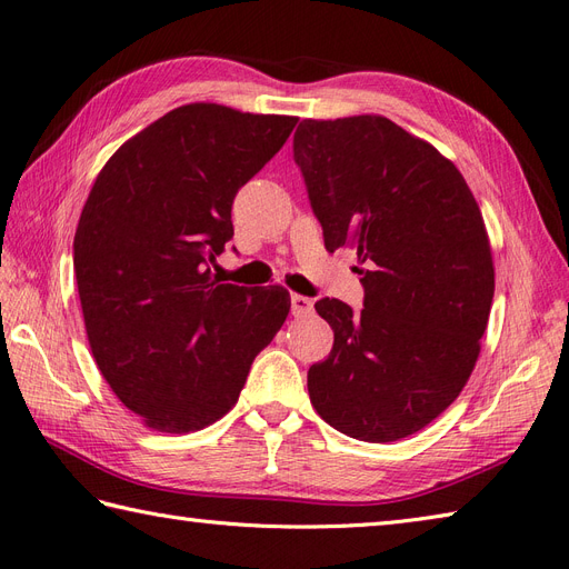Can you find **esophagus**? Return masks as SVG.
Masks as SVG:
<instances>
[{
    "instance_id": "1",
    "label": "esophagus",
    "mask_w": 569,
    "mask_h": 569,
    "mask_svg": "<svg viewBox=\"0 0 569 569\" xmlns=\"http://www.w3.org/2000/svg\"><path fill=\"white\" fill-rule=\"evenodd\" d=\"M313 313V301L301 295H291V316L303 318Z\"/></svg>"
}]
</instances>
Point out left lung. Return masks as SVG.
Masks as SVG:
<instances>
[{"label": "left lung", "instance_id": "left-lung-1", "mask_svg": "<svg viewBox=\"0 0 569 569\" xmlns=\"http://www.w3.org/2000/svg\"><path fill=\"white\" fill-rule=\"evenodd\" d=\"M295 161L327 249L351 244L360 313L316 311L332 351L308 370L318 416L341 435L385 443L416 435L470 380L493 299V261L460 170L385 116L306 118Z\"/></svg>", "mask_w": 569, "mask_h": 569}]
</instances>
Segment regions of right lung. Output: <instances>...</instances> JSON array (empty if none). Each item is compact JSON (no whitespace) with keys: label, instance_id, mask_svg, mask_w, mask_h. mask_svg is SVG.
<instances>
[{"label":"right lung","instance_id":"right-lung-1","mask_svg":"<svg viewBox=\"0 0 569 569\" xmlns=\"http://www.w3.org/2000/svg\"><path fill=\"white\" fill-rule=\"evenodd\" d=\"M295 116L184 104L137 132L82 206L73 266L84 330L113 393L151 429L197 432L237 403L289 313L284 287L218 284L232 201Z\"/></svg>","mask_w":569,"mask_h":569}]
</instances>
